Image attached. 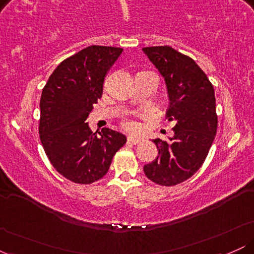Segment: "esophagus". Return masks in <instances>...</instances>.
<instances>
[{"mask_svg": "<svg viewBox=\"0 0 254 254\" xmlns=\"http://www.w3.org/2000/svg\"><path fill=\"white\" fill-rule=\"evenodd\" d=\"M127 141H129L131 144H138L139 142H141V139H139V138H137V137L127 136Z\"/></svg>", "mask_w": 254, "mask_h": 254, "instance_id": "esophagus-1", "label": "esophagus"}]
</instances>
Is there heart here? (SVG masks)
I'll return each mask as SVG.
<instances>
[{"mask_svg": "<svg viewBox=\"0 0 254 254\" xmlns=\"http://www.w3.org/2000/svg\"><path fill=\"white\" fill-rule=\"evenodd\" d=\"M124 127L129 131H136L138 129V124L133 121H127L124 122Z\"/></svg>", "mask_w": 254, "mask_h": 254, "instance_id": "b5f03b06", "label": "heart"}]
</instances>
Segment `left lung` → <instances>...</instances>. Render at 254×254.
Instances as JSON below:
<instances>
[{
    "mask_svg": "<svg viewBox=\"0 0 254 254\" xmlns=\"http://www.w3.org/2000/svg\"><path fill=\"white\" fill-rule=\"evenodd\" d=\"M165 78L170 106L168 121H176L170 141L153 139L159 155L144 165L148 179L174 186L193 176L203 165L217 131L215 90L192 58L171 46L142 49Z\"/></svg>",
    "mask_w": 254,
    "mask_h": 254,
    "instance_id": "left-lung-1",
    "label": "left lung"
}]
</instances>
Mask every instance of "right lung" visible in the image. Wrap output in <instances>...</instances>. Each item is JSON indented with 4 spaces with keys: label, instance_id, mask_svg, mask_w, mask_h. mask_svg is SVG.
<instances>
[{
    "label": "right lung",
    "instance_id": "add662e5",
    "mask_svg": "<svg viewBox=\"0 0 254 254\" xmlns=\"http://www.w3.org/2000/svg\"><path fill=\"white\" fill-rule=\"evenodd\" d=\"M122 52L113 46H88L64 60L43 88L40 141L55 170L72 183L101 179L127 142L123 133L109 127L97 135L86 123L103 95L105 76Z\"/></svg>",
    "mask_w": 254,
    "mask_h": 254
}]
</instances>
